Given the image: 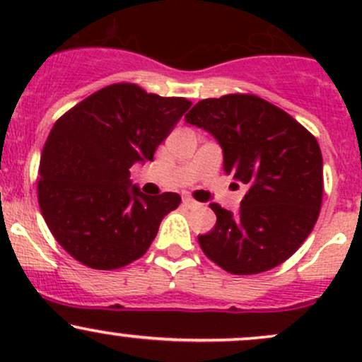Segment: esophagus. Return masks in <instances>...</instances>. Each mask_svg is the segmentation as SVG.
Wrapping results in <instances>:
<instances>
[{"instance_id": "obj_1", "label": "esophagus", "mask_w": 362, "mask_h": 362, "mask_svg": "<svg viewBox=\"0 0 362 362\" xmlns=\"http://www.w3.org/2000/svg\"><path fill=\"white\" fill-rule=\"evenodd\" d=\"M182 204H184L187 209H194V207H197L199 206V202H195L194 199H190V197H184V201H182Z\"/></svg>"}]
</instances>
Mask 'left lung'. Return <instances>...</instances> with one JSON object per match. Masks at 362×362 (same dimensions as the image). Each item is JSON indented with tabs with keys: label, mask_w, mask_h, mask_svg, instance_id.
I'll return each mask as SVG.
<instances>
[{
	"label": "left lung",
	"mask_w": 362,
	"mask_h": 362,
	"mask_svg": "<svg viewBox=\"0 0 362 362\" xmlns=\"http://www.w3.org/2000/svg\"><path fill=\"white\" fill-rule=\"evenodd\" d=\"M185 120L218 139L224 173L247 185L236 214L213 202L216 224L199 245L235 276L277 267L308 238L323 197L318 141L288 112L250 93L206 98Z\"/></svg>",
	"instance_id": "8db88e82"
}]
</instances>
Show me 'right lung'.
I'll use <instances>...</instances> for the list:
<instances>
[{"instance_id": "1", "label": "right lung", "mask_w": 362, "mask_h": 362, "mask_svg": "<svg viewBox=\"0 0 362 362\" xmlns=\"http://www.w3.org/2000/svg\"><path fill=\"white\" fill-rule=\"evenodd\" d=\"M192 102L148 93L134 83L95 91L56 120L40 156V213L73 259L97 271L146 253L180 195H146L129 168L153 160Z\"/></svg>"}]
</instances>
